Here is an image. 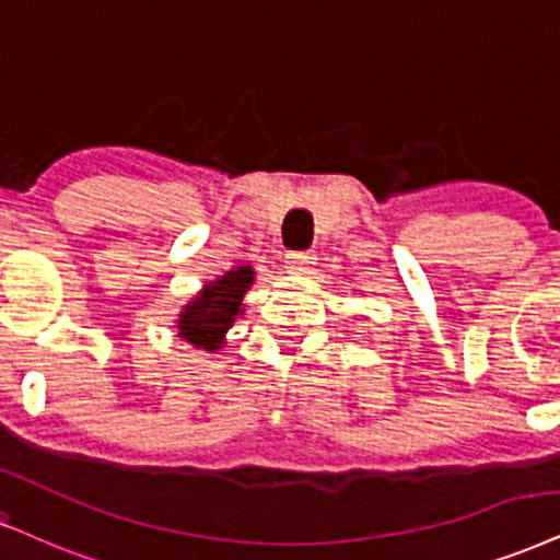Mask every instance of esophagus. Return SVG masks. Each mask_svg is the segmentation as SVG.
Returning a JSON list of instances; mask_svg holds the SVG:
<instances>
[{"label": "esophagus", "instance_id": "34e87169", "mask_svg": "<svg viewBox=\"0 0 560 560\" xmlns=\"http://www.w3.org/2000/svg\"><path fill=\"white\" fill-rule=\"evenodd\" d=\"M316 265L314 252H291L285 257V269L291 275H308Z\"/></svg>", "mask_w": 560, "mask_h": 560}]
</instances>
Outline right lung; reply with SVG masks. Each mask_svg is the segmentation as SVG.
I'll return each mask as SVG.
<instances>
[{
  "label": "right lung",
  "instance_id": "1",
  "mask_svg": "<svg viewBox=\"0 0 560 560\" xmlns=\"http://www.w3.org/2000/svg\"><path fill=\"white\" fill-rule=\"evenodd\" d=\"M254 280L257 272L252 265H236L215 280H207L178 312L174 324L176 337L207 353L223 348L228 329L238 316H244V295Z\"/></svg>",
  "mask_w": 560,
  "mask_h": 560
}]
</instances>
